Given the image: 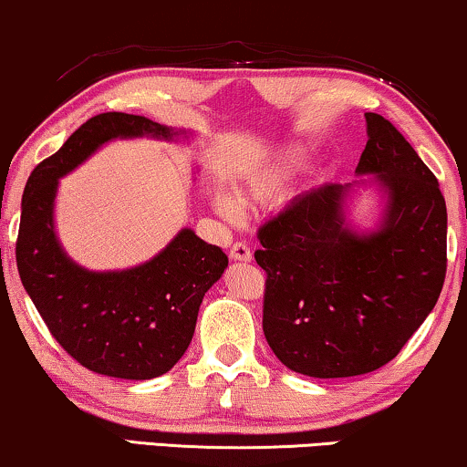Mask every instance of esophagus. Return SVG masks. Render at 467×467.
Listing matches in <instances>:
<instances>
[{
	"label": "esophagus",
	"mask_w": 467,
	"mask_h": 467,
	"mask_svg": "<svg viewBox=\"0 0 467 467\" xmlns=\"http://www.w3.org/2000/svg\"><path fill=\"white\" fill-rule=\"evenodd\" d=\"M230 258H233V261H241V263H250L252 261V252H250V247H247L245 244H234L233 247H230Z\"/></svg>",
	"instance_id": "obj_1"
}]
</instances>
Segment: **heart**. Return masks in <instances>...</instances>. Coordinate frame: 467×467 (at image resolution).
<instances>
[{
	"instance_id": "obj_1",
	"label": "heart",
	"mask_w": 467,
	"mask_h": 467,
	"mask_svg": "<svg viewBox=\"0 0 467 467\" xmlns=\"http://www.w3.org/2000/svg\"><path fill=\"white\" fill-rule=\"evenodd\" d=\"M304 157L306 155H304L302 149H295L285 157L282 165H277V168H271V170H265V172L252 176V179L244 182V187L239 190L241 202L263 200V198H269L271 193H275L277 187L285 182L288 172H291L293 168H297V165L304 161ZM215 211L223 217V220H228V222H234L239 217V206L226 196H217L215 198Z\"/></svg>"
}]
</instances>
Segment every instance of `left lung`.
I'll use <instances>...</instances> for the list:
<instances>
[{"label": "left lung", "mask_w": 467, "mask_h": 467, "mask_svg": "<svg viewBox=\"0 0 467 467\" xmlns=\"http://www.w3.org/2000/svg\"><path fill=\"white\" fill-rule=\"evenodd\" d=\"M358 174L386 187L381 228L345 223L351 185L302 193L258 228L267 274L263 332L286 368L318 379L373 373L399 356L446 277V202L438 179L390 120L366 114Z\"/></svg>", "instance_id": "1"}]
</instances>
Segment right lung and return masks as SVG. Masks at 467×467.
Segmentation results:
<instances>
[{
	"mask_svg": "<svg viewBox=\"0 0 467 467\" xmlns=\"http://www.w3.org/2000/svg\"><path fill=\"white\" fill-rule=\"evenodd\" d=\"M172 140L144 116L108 111L86 120L29 174L21 202L16 269L53 338L88 370L118 379L168 373L190 347L204 293L228 267L222 247L182 228L149 263L86 271L62 252L53 230L57 179L114 138Z\"/></svg>",
	"mask_w": 467,
	"mask_h": 467,
	"instance_id": "1",
	"label": "right lung"
}]
</instances>
